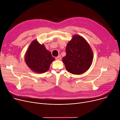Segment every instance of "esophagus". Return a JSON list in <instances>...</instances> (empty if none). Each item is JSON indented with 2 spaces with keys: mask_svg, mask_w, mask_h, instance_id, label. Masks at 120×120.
<instances>
[{
  "mask_svg": "<svg viewBox=\"0 0 120 120\" xmlns=\"http://www.w3.org/2000/svg\"><path fill=\"white\" fill-rule=\"evenodd\" d=\"M56 59L57 60H61V56H58L57 57H56Z\"/></svg>",
  "mask_w": 120,
  "mask_h": 120,
  "instance_id": "1",
  "label": "esophagus"
}]
</instances>
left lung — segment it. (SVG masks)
Listing matches in <instances>:
<instances>
[{"instance_id": "left-lung-1", "label": "left lung", "mask_w": 120, "mask_h": 120, "mask_svg": "<svg viewBox=\"0 0 120 120\" xmlns=\"http://www.w3.org/2000/svg\"><path fill=\"white\" fill-rule=\"evenodd\" d=\"M66 55L62 58L67 71L74 75L86 72L92 64L94 55L87 41L79 35H74L66 47Z\"/></svg>"}]
</instances>
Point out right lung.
<instances>
[{"label":"right lung","mask_w":120,"mask_h":120,"mask_svg":"<svg viewBox=\"0 0 120 120\" xmlns=\"http://www.w3.org/2000/svg\"><path fill=\"white\" fill-rule=\"evenodd\" d=\"M55 60L51 52L47 50L44 44H40L37 40H33L27 49L25 61L33 72L41 74L46 72L51 63Z\"/></svg>","instance_id":"right-lung-1"}]
</instances>
